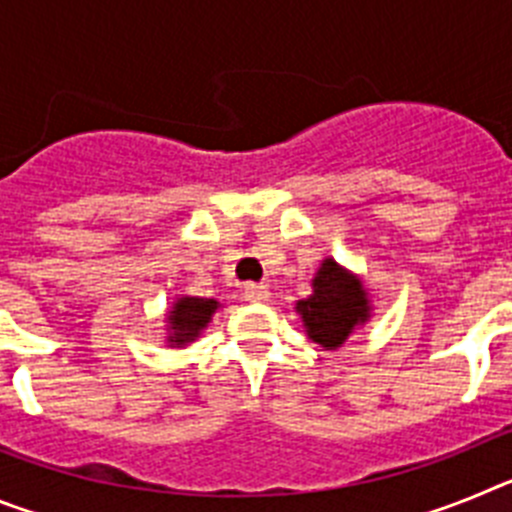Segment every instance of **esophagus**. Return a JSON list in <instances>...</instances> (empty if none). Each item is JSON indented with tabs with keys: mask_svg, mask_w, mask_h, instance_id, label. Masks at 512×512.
Masks as SVG:
<instances>
[{
	"mask_svg": "<svg viewBox=\"0 0 512 512\" xmlns=\"http://www.w3.org/2000/svg\"><path fill=\"white\" fill-rule=\"evenodd\" d=\"M271 292L266 284H246V300L248 302H269Z\"/></svg>",
	"mask_w": 512,
	"mask_h": 512,
	"instance_id": "34e87169",
	"label": "esophagus"
}]
</instances>
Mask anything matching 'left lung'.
Here are the masks:
<instances>
[{
	"label": "left lung",
	"mask_w": 512,
	"mask_h": 512,
	"mask_svg": "<svg viewBox=\"0 0 512 512\" xmlns=\"http://www.w3.org/2000/svg\"><path fill=\"white\" fill-rule=\"evenodd\" d=\"M307 338L336 351L372 318V300L361 277L336 259H325L312 277V295L295 305Z\"/></svg>",
	"instance_id": "8db88e82"
}]
</instances>
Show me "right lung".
<instances>
[{
  "instance_id": "1",
  "label": "right lung",
  "mask_w": 512,
  "mask_h": 512,
  "mask_svg": "<svg viewBox=\"0 0 512 512\" xmlns=\"http://www.w3.org/2000/svg\"><path fill=\"white\" fill-rule=\"evenodd\" d=\"M217 310H220V302L210 297L176 295V300L166 310V343L171 348H184L194 343L210 325Z\"/></svg>"
}]
</instances>
